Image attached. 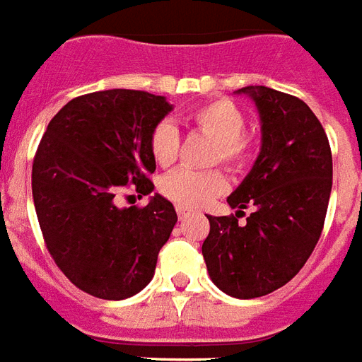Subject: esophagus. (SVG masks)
Wrapping results in <instances>:
<instances>
[{
	"label": "esophagus",
	"mask_w": 362,
	"mask_h": 362,
	"mask_svg": "<svg viewBox=\"0 0 362 362\" xmlns=\"http://www.w3.org/2000/svg\"><path fill=\"white\" fill-rule=\"evenodd\" d=\"M176 213H178V218H180V221H184V218L192 215L194 211L188 207H184V205H178V207H176Z\"/></svg>",
	"instance_id": "obj_1"
}]
</instances>
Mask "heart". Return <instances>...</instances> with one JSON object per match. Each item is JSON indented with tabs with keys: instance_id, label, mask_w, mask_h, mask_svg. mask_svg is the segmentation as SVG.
<instances>
[{
	"instance_id": "b5f03b06",
	"label": "heart",
	"mask_w": 362,
	"mask_h": 362,
	"mask_svg": "<svg viewBox=\"0 0 362 362\" xmlns=\"http://www.w3.org/2000/svg\"><path fill=\"white\" fill-rule=\"evenodd\" d=\"M189 120L195 128L209 134L215 140L213 160H221L232 168L243 167L253 153V141L247 138L245 115L240 107L228 99H215L203 103L192 111ZM180 134L170 120H163L151 132L149 151L157 165L170 167L178 157ZM226 176L221 170H192L176 168L160 180V192L168 199L186 205L202 207L226 192Z\"/></svg>"
}]
</instances>
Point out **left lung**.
<instances>
[{"instance_id":"left-lung-1","label":"left lung","mask_w":362,"mask_h":362,"mask_svg":"<svg viewBox=\"0 0 362 362\" xmlns=\"http://www.w3.org/2000/svg\"><path fill=\"white\" fill-rule=\"evenodd\" d=\"M261 120V151L228 195L235 216L209 215L202 253L211 280L238 299L272 293L303 269L322 232L332 192V151L322 124L301 99L245 86ZM256 211L240 227L242 208Z\"/></svg>"}]
</instances>
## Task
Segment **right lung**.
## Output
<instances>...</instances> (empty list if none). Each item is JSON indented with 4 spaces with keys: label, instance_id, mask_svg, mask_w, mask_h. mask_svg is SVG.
<instances>
[{
    "label": "right lung",
    "instance_id": "obj_1",
    "mask_svg": "<svg viewBox=\"0 0 362 362\" xmlns=\"http://www.w3.org/2000/svg\"><path fill=\"white\" fill-rule=\"evenodd\" d=\"M173 111L165 95L105 90L71 99L52 119L32 165V197L47 251L76 288L120 301L151 282L178 221L173 203L119 207L127 184L149 195L153 128Z\"/></svg>",
    "mask_w": 362,
    "mask_h": 362
}]
</instances>
